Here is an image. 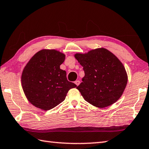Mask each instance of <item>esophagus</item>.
I'll return each instance as SVG.
<instances>
[{"mask_svg": "<svg viewBox=\"0 0 149 149\" xmlns=\"http://www.w3.org/2000/svg\"><path fill=\"white\" fill-rule=\"evenodd\" d=\"M74 84L78 86L80 84V80H76L75 82H74Z\"/></svg>", "mask_w": 149, "mask_h": 149, "instance_id": "obj_1", "label": "esophagus"}]
</instances>
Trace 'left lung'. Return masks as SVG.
I'll use <instances>...</instances> for the list:
<instances>
[{
  "mask_svg": "<svg viewBox=\"0 0 149 149\" xmlns=\"http://www.w3.org/2000/svg\"><path fill=\"white\" fill-rule=\"evenodd\" d=\"M74 57L85 72L82 82L77 87L85 100L100 108L117 102L128 81L127 71L119 59L104 48L77 53Z\"/></svg>",
  "mask_w": 149,
  "mask_h": 149,
  "instance_id": "obj_1",
  "label": "left lung"
}]
</instances>
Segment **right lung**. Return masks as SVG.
<instances>
[{
	"mask_svg": "<svg viewBox=\"0 0 149 149\" xmlns=\"http://www.w3.org/2000/svg\"><path fill=\"white\" fill-rule=\"evenodd\" d=\"M65 55L54 49H43L33 56L22 71L21 84L28 100L36 108L49 110L65 100L69 89L77 87L69 82L60 69Z\"/></svg>",
	"mask_w": 149,
	"mask_h": 149,
	"instance_id": "add662e5",
	"label": "right lung"
}]
</instances>
